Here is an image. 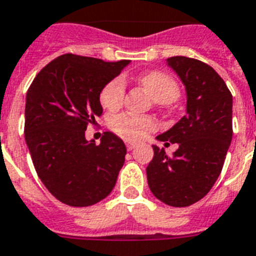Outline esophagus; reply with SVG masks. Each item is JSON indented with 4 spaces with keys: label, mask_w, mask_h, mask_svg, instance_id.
<instances>
[{
    "label": "esophagus",
    "mask_w": 256,
    "mask_h": 256,
    "mask_svg": "<svg viewBox=\"0 0 256 256\" xmlns=\"http://www.w3.org/2000/svg\"><path fill=\"white\" fill-rule=\"evenodd\" d=\"M135 146H136V144H135V143H132V142H128V143H126V148H128V151H132V150H134Z\"/></svg>",
    "instance_id": "obj_1"
}]
</instances>
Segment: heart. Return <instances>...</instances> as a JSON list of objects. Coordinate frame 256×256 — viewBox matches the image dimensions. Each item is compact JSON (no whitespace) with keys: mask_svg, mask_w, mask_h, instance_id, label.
<instances>
[{"mask_svg":"<svg viewBox=\"0 0 256 256\" xmlns=\"http://www.w3.org/2000/svg\"><path fill=\"white\" fill-rule=\"evenodd\" d=\"M139 82L151 98L158 104H170L178 100L180 94L178 85L171 76L159 70H151L139 78ZM124 94V82L117 78L108 82L100 93V102L105 109L116 110L122 105ZM155 121L150 117H139L132 114H120L110 121V128L120 136L130 140L143 138L146 132L155 128Z\"/></svg>","mask_w":256,"mask_h":256,"instance_id":"obj_1","label":"heart"}]
</instances>
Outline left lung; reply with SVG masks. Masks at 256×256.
Wrapping results in <instances>:
<instances>
[{
  "instance_id": "left-lung-1",
  "label": "left lung",
  "mask_w": 256,
  "mask_h": 256,
  "mask_svg": "<svg viewBox=\"0 0 256 256\" xmlns=\"http://www.w3.org/2000/svg\"><path fill=\"white\" fill-rule=\"evenodd\" d=\"M186 88V116L158 135L160 142L178 143L168 156L154 144L147 182L158 200L182 208L201 200L221 174L232 138V96L210 66L186 56L168 58Z\"/></svg>"
}]
</instances>
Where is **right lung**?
<instances>
[{
    "mask_svg": "<svg viewBox=\"0 0 256 256\" xmlns=\"http://www.w3.org/2000/svg\"><path fill=\"white\" fill-rule=\"evenodd\" d=\"M130 60L104 62L66 54L36 74L26 94L24 139L48 192L70 206H90L109 196L126 146L105 132L97 146L85 130L102 114L100 93Z\"/></svg>",
    "mask_w": 256,
    "mask_h": 256,
    "instance_id": "obj_1",
    "label": "right lung"
}]
</instances>
